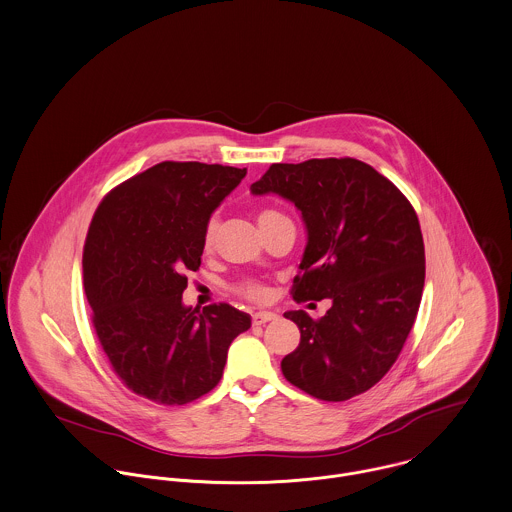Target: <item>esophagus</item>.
Instances as JSON below:
<instances>
[{
    "mask_svg": "<svg viewBox=\"0 0 512 512\" xmlns=\"http://www.w3.org/2000/svg\"><path fill=\"white\" fill-rule=\"evenodd\" d=\"M274 320H276V314H272V312H256L252 316V324L254 326H264V324L274 322Z\"/></svg>",
    "mask_w": 512,
    "mask_h": 512,
    "instance_id": "1",
    "label": "esophagus"
}]
</instances>
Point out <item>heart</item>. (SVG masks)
Masks as SVG:
<instances>
[{
	"label": "heart",
	"instance_id": "obj_1",
	"mask_svg": "<svg viewBox=\"0 0 512 512\" xmlns=\"http://www.w3.org/2000/svg\"><path fill=\"white\" fill-rule=\"evenodd\" d=\"M278 218H282V214L276 212V210H270V208H264V210L258 212V224H260V228L266 226V224L272 222V220H278ZM216 226H218L216 220L210 218L208 224H206V228H204V238H202L204 248H210V246H212L214 234H216ZM234 292H236L240 298H244V300H248V302H254V304H262V302H266V300L270 298V290H268L262 282H256V280H244V282L236 284V286H234Z\"/></svg>",
	"mask_w": 512,
	"mask_h": 512
}]
</instances>
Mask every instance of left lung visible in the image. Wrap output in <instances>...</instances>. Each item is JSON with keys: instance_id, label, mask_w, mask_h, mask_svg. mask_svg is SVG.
I'll return each instance as SVG.
<instances>
[{"instance_id": "1", "label": "left lung", "mask_w": 512, "mask_h": 512, "mask_svg": "<svg viewBox=\"0 0 512 512\" xmlns=\"http://www.w3.org/2000/svg\"><path fill=\"white\" fill-rule=\"evenodd\" d=\"M250 190L276 192L302 212L308 246L294 300H332L318 320L284 314L300 328L284 377L322 401L365 393L397 361L419 312L425 246L415 208L389 178L349 157L278 163Z\"/></svg>"}]
</instances>
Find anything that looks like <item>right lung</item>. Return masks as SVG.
I'll use <instances>...</instances> for the list:
<instances>
[{"instance_id": "right-lung-1", "label": "right lung", "mask_w": 512, "mask_h": 512, "mask_svg": "<svg viewBox=\"0 0 512 512\" xmlns=\"http://www.w3.org/2000/svg\"><path fill=\"white\" fill-rule=\"evenodd\" d=\"M246 169L165 161L115 186L83 246V286L99 343L127 389L157 405L212 391L250 316L230 304L182 306L204 228Z\"/></svg>"}]
</instances>
